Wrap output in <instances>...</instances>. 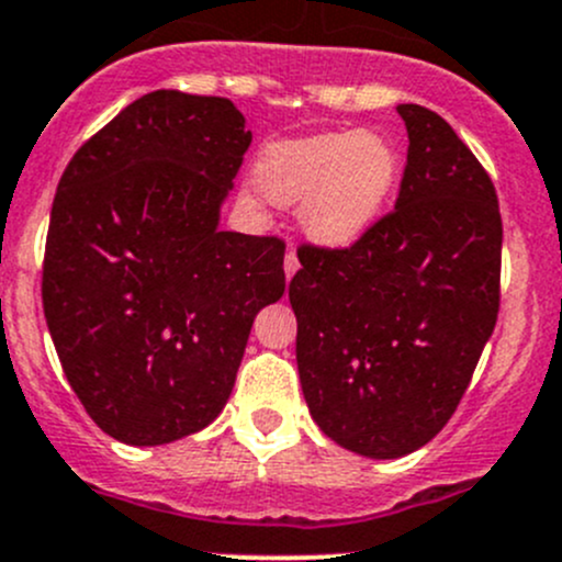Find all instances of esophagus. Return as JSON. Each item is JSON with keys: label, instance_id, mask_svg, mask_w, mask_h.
<instances>
[{"label": "esophagus", "instance_id": "obj_1", "mask_svg": "<svg viewBox=\"0 0 562 562\" xmlns=\"http://www.w3.org/2000/svg\"><path fill=\"white\" fill-rule=\"evenodd\" d=\"M296 271H299V255L293 252V247H291L285 252V277H288V280H291V277L296 274Z\"/></svg>", "mask_w": 562, "mask_h": 562}]
</instances>
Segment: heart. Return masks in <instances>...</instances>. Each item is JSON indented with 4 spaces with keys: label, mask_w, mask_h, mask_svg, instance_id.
I'll use <instances>...</instances> for the list:
<instances>
[{
    "label": "heart",
    "mask_w": 562,
    "mask_h": 562,
    "mask_svg": "<svg viewBox=\"0 0 562 562\" xmlns=\"http://www.w3.org/2000/svg\"><path fill=\"white\" fill-rule=\"evenodd\" d=\"M396 151L375 133H317L274 144L255 176L269 201L302 203L307 234L328 247L359 239L386 203L396 181Z\"/></svg>",
    "instance_id": "1"
}]
</instances>
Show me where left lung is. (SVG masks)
<instances>
[{
  "mask_svg": "<svg viewBox=\"0 0 562 562\" xmlns=\"http://www.w3.org/2000/svg\"><path fill=\"white\" fill-rule=\"evenodd\" d=\"M396 111L411 146L394 209L350 247H299L288 285L310 413L372 459L411 454L446 427L501 313L490 173L440 113Z\"/></svg>",
  "mask_w": 562,
  "mask_h": 562,
  "instance_id": "left-lung-1",
  "label": "left lung"
}]
</instances>
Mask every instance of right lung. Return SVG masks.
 <instances>
[{
	"mask_svg": "<svg viewBox=\"0 0 562 562\" xmlns=\"http://www.w3.org/2000/svg\"><path fill=\"white\" fill-rule=\"evenodd\" d=\"M252 133L225 98L157 89L72 155L56 187L43 310L92 422L130 446L209 427L260 307L285 293V241L220 231Z\"/></svg>",
	"mask_w": 562,
	"mask_h": 562,
	"instance_id": "right-lung-1",
	"label": "right lung"
}]
</instances>
